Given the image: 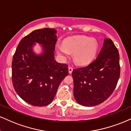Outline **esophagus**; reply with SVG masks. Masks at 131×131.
<instances>
[{
  "mask_svg": "<svg viewBox=\"0 0 131 131\" xmlns=\"http://www.w3.org/2000/svg\"><path fill=\"white\" fill-rule=\"evenodd\" d=\"M68 70H69V73H70V74H71V73H72V71H73V68L71 67H70L68 68Z\"/></svg>",
  "mask_w": 131,
  "mask_h": 131,
  "instance_id": "1",
  "label": "esophagus"
}]
</instances>
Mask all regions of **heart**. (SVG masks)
Returning <instances> with one entry per match:
<instances>
[{"label":"heart","mask_w":131,"mask_h":131,"mask_svg":"<svg viewBox=\"0 0 131 131\" xmlns=\"http://www.w3.org/2000/svg\"><path fill=\"white\" fill-rule=\"evenodd\" d=\"M98 50V43L95 39L76 36L68 38L64 41L63 46L57 44V53L63 58L68 57L70 52H74V59L76 63L85 64L94 59Z\"/></svg>","instance_id":"heart-1"}]
</instances>
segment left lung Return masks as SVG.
I'll return each instance as SVG.
<instances>
[{"label": "left lung", "instance_id": "obj_1", "mask_svg": "<svg viewBox=\"0 0 131 131\" xmlns=\"http://www.w3.org/2000/svg\"><path fill=\"white\" fill-rule=\"evenodd\" d=\"M74 98L79 104L93 106L106 100L115 91L120 76L119 55L110 39H105L96 59L86 67L74 69Z\"/></svg>", "mask_w": 131, "mask_h": 131}]
</instances>
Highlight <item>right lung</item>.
Instances as JSON below:
<instances>
[{
    "mask_svg": "<svg viewBox=\"0 0 131 131\" xmlns=\"http://www.w3.org/2000/svg\"><path fill=\"white\" fill-rule=\"evenodd\" d=\"M57 31L53 28L34 30L18 45L12 63L13 88L29 104L43 106L50 104L61 82L68 74V64L55 60ZM35 42L42 44L44 52H33Z\"/></svg>",
    "mask_w": 131,
    "mask_h": 131,
    "instance_id": "obj_1",
    "label": "right lung"
}]
</instances>
